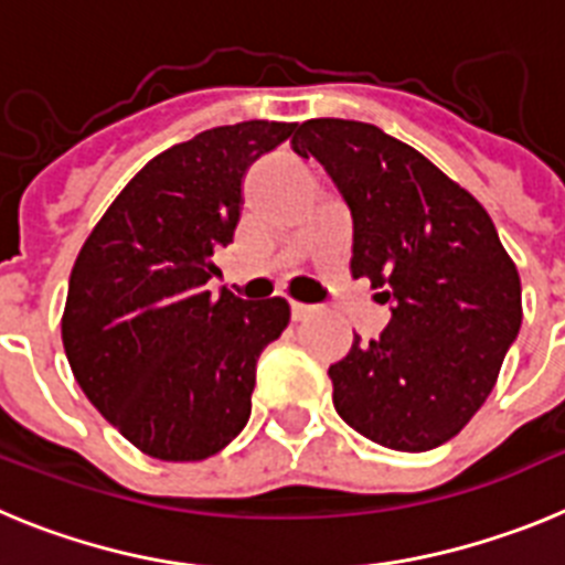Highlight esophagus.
Returning <instances> with one entry per match:
<instances>
[{
    "instance_id": "esophagus-1",
    "label": "esophagus",
    "mask_w": 565,
    "mask_h": 565,
    "mask_svg": "<svg viewBox=\"0 0 565 565\" xmlns=\"http://www.w3.org/2000/svg\"><path fill=\"white\" fill-rule=\"evenodd\" d=\"M313 311H317V306H306V302H294V299H291V319H294V322H302V319L313 317Z\"/></svg>"
}]
</instances>
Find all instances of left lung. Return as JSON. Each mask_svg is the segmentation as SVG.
I'll use <instances>...</instances> for the list:
<instances>
[{
  "instance_id": "left-lung-1",
  "label": "left lung",
  "mask_w": 565,
  "mask_h": 565,
  "mask_svg": "<svg viewBox=\"0 0 565 565\" xmlns=\"http://www.w3.org/2000/svg\"><path fill=\"white\" fill-rule=\"evenodd\" d=\"M317 158L353 214V277L393 302L379 339L328 367L333 407L364 438L427 452L481 411L521 331V277L487 209L411 143L373 124L311 118Z\"/></svg>"
}]
</instances>
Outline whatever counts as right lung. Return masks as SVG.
Here are the masks:
<instances>
[{"mask_svg":"<svg viewBox=\"0 0 565 565\" xmlns=\"http://www.w3.org/2000/svg\"><path fill=\"white\" fill-rule=\"evenodd\" d=\"M294 127H214L154 154L70 271L62 342L73 376L158 461H203L246 427L259 353L288 328L282 297H214L206 282L234 239L248 167Z\"/></svg>","mask_w":565,"mask_h":565,"instance_id":"add662e5","label":"right lung"}]
</instances>
